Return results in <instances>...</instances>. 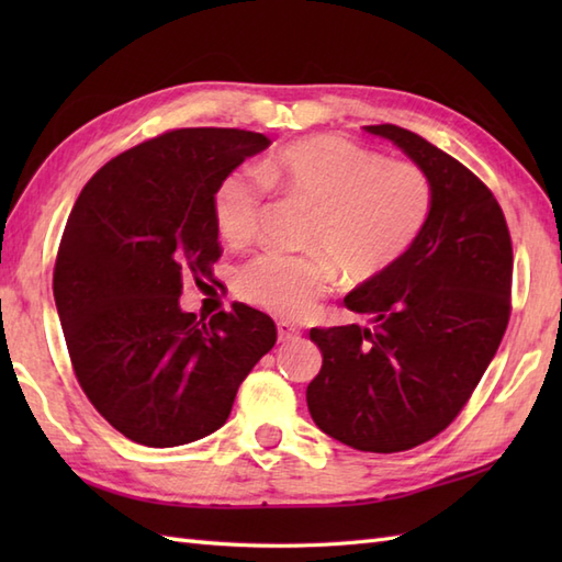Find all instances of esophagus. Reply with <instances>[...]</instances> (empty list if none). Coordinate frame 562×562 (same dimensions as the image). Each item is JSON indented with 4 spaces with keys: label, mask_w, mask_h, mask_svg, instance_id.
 <instances>
[{
    "label": "esophagus",
    "mask_w": 562,
    "mask_h": 562,
    "mask_svg": "<svg viewBox=\"0 0 562 562\" xmlns=\"http://www.w3.org/2000/svg\"><path fill=\"white\" fill-rule=\"evenodd\" d=\"M278 338H280V342L296 340V338H300V328L288 324V321H280V324H278Z\"/></svg>",
    "instance_id": "1"
}]
</instances>
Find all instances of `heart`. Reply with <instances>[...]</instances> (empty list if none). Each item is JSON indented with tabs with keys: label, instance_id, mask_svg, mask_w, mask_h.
Listing matches in <instances>:
<instances>
[{
	"label": "heart",
	"instance_id": "obj_1",
	"mask_svg": "<svg viewBox=\"0 0 562 562\" xmlns=\"http://www.w3.org/2000/svg\"><path fill=\"white\" fill-rule=\"evenodd\" d=\"M250 171L226 173L212 198L214 220L232 244L254 238L266 186L312 205L304 246L314 254H262L238 270L236 292L266 312L300 321L336 284L372 282L393 270L420 236L432 186L420 166L384 161L336 135H314L278 149Z\"/></svg>",
	"mask_w": 562,
	"mask_h": 562
}]
</instances>
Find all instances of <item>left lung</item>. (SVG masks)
Returning <instances> with one entry per match:
<instances>
[{"label":"left lung","instance_id":"left-lung-1","mask_svg":"<svg viewBox=\"0 0 562 562\" xmlns=\"http://www.w3.org/2000/svg\"><path fill=\"white\" fill-rule=\"evenodd\" d=\"M432 186L420 236L396 268L345 306L369 326L312 328L324 364L306 389L318 429L352 449L393 453L439 435L479 386L509 321L512 241L479 178L398 125H367Z\"/></svg>","mask_w":562,"mask_h":562}]
</instances>
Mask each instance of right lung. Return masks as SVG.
Listing matches in <instances>:
<instances>
[{"label": "right lung", "instance_id": "1", "mask_svg": "<svg viewBox=\"0 0 562 562\" xmlns=\"http://www.w3.org/2000/svg\"><path fill=\"white\" fill-rule=\"evenodd\" d=\"M268 147L246 130H173L105 164L71 207L57 316L83 393L137 445L181 447L220 429L278 340L272 318L241 302L212 318L181 308L183 280L210 278L220 258L214 190Z\"/></svg>", "mask_w": 562, "mask_h": 562}]
</instances>
